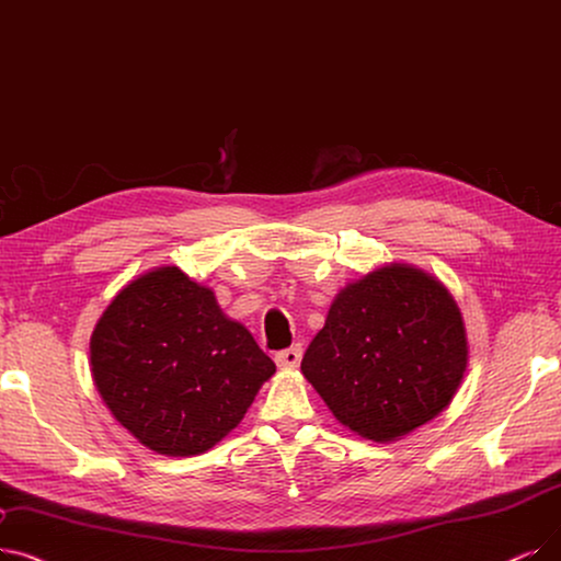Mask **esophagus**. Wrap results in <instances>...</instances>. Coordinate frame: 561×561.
Returning a JSON list of instances; mask_svg holds the SVG:
<instances>
[{
  "mask_svg": "<svg viewBox=\"0 0 561 561\" xmlns=\"http://www.w3.org/2000/svg\"><path fill=\"white\" fill-rule=\"evenodd\" d=\"M300 357H302V348H300V344H296V346H290L286 351H279L275 355V362H277L279 369H296L300 364Z\"/></svg>",
  "mask_w": 561,
  "mask_h": 561,
  "instance_id": "esophagus-1",
  "label": "esophagus"
}]
</instances>
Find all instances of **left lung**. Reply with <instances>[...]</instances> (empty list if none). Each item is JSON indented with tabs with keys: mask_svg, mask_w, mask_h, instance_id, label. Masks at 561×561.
<instances>
[{
	"mask_svg": "<svg viewBox=\"0 0 561 561\" xmlns=\"http://www.w3.org/2000/svg\"><path fill=\"white\" fill-rule=\"evenodd\" d=\"M468 353L445 284L415 265L387 263L339 290L300 369L341 424L392 443L451 403Z\"/></svg>",
	"mask_w": 561,
	"mask_h": 561,
	"instance_id": "left-lung-1",
	"label": "left lung"
}]
</instances>
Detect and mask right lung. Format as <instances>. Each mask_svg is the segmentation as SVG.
Returning <instances> with one entry per match:
<instances>
[{
	"mask_svg": "<svg viewBox=\"0 0 561 561\" xmlns=\"http://www.w3.org/2000/svg\"><path fill=\"white\" fill-rule=\"evenodd\" d=\"M91 376L112 417L164 456H197L227 437L275 374L213 288L162 265L128 282L91 334Z\"/></svg>",
	"mask_w": 561,
	"mask_h": 561,
	"instance_id": "obj_1",
	"label": "right lung"
}]
</instances>
